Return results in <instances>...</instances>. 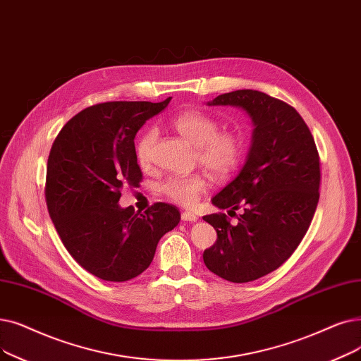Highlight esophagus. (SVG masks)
Returning <instances> with one entry per match:
<instances>
[{
  "label": "esophagus",
  "mask_w": 361,
  "mask_h": 361,
  "mask_svg": "<svg viewBox=\"0 0 361 361\" xmlns=\"http://www.w3.org/2000/svg\"><path fill=\"white\" fill-rule=\"evenodd\" d=\"M181 218H183V221H189V223L197 221V215L193 214V212H190V211L183 212V214H181Z\"/></svg>",
  "instance_id": "1"
}]
</instances>
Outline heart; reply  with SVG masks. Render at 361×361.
<instances>
[{
  "mask_svg": "<svg viewBox=\"0 0 361 361\" xmlns=\"http://www.w3.org/2000/svg\"><path fill=\"white\" fill-rule=\"evenodd\" d=\"M171 125L196 146V161L216 180H226L240 166L246 140L233 130L221 131V123L209 114L196 109L183 111L171 119ZM158 133L150 128L137 138L134 153L140 166L147 168L153 159ZM208 181L202 174L174 176L161 184V192L181 207H192L207 192Z\"/></svg>",
  "mask_w": 361,
  "mask_h": 361,
  "instance_id": "obj_1",
  "label": "heart"
}]
</instances>
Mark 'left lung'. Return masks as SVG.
Segmentation results:
<instances>
[{
  "label": "left lung",
  "mask_w": 361,
  "mask_h": 361,
  "mask_svg": "<svg viewBox=\"0 0 361 361\" xmlns=\"http://www.w3.org/2000/svg\"><path fill=\"white\" fill-rule=\"evenodd\" d=\"M208 104L239 106L255 125L246 164L212 199L230 214L242 208L238 224L223 212L203 216L216 231L203 262L219 277L246 283L277 270L304 239L320 197V156L301 115L269 94L238 90Z\"/></svg>",
  "instance_id": "8db88e82"
}]
</instances>
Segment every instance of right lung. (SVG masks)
Here are the masks:
<instances>
[{
    "instance_id": "1",
    "label": "right lung",
    "mask_w": 361,
    "mask_h": 361,
    "mask_svg": "<svg viewBox=\"0 0 361 361\" xmlns=\"http://www.w3.org/2000/svg\"><path fill=\"white\" fill-rule=\"evenodd\" d=\"M171 102H106L75 115L57 134L47 162L45 202L72 258L107 281L142 274L165 233L180 223L177 207L156 202L145 212L121 208L123 187L143 180L137 131Z\"/></svg>"
}]
</instances>
